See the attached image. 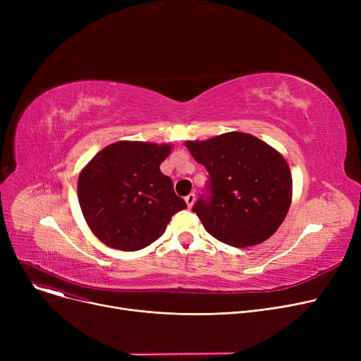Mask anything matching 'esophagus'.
<instances>
[{"mask_svg":"<svg viewBox=\"0 0 361 361\" xmlns=\"http://www.w3.org/2000/svg\"><path fill=\"white\" fill-rule=\"evenodd\" d=\"M184 200L187 203V207H192L195 204V202H196V196L193 193H190V195L184 197Z\"/></svg>","mask_w":361,"mask_h":361,"instance_id":"1","label":"esophagus"}]
</instances>
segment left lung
Instances as JSON below:
<instances>
[{
    "mask_svg": "<svg viewBox=\"0 0 361 361\" xmlns=\"http://www.w3.org/2000/svg\"><path fill=\"white\" fill-rule=\"evenodd\" d=\"M209 173V199L193 212L216 240L244 249L268 240L293 199L291 171L276 149L241 131L184 143Z\"/></svg>",
    "mask_w": 361,
    "mask_h": 361,
    "instance_id": "1",
    "label": "left lung"
}]
</instances>
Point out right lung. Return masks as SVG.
I'll use <instances>...</instances> for the list:
<instances>
[{"instance_id": "1", "label": "right lung", "mask_w": 361, "mask_h": 361, "mask_svg": "<svg viewBox=\"0 0 361 361\" xmlns=\"http://www.w3.org/2000/svg\"><path fill=\"white\" fill-rule=\"evenodd\" d=\"M169 143L121 140L80 171L78 196L90 231L108 247L135 252L159 238L171 216L187 207L159 165Z\"/></svg>"}]
</instances>
